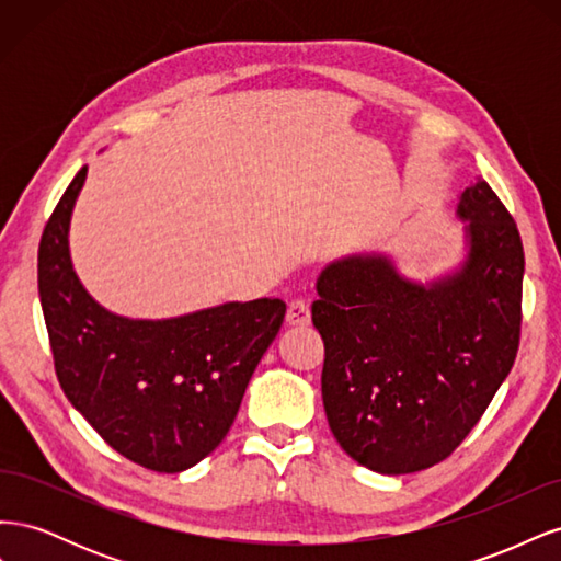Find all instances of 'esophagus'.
Here are the masks:
<instances>
[{"label": "esophagus", "instance_id": "1", "mask_svg": "<svg viewBox=\"0 0 561 561\" xmlns=\"http://www.w3.org/2000/svg\"><path fill=\"white\" fill-rule=\"evenodd\" d=\"M285 320L290 322V325H309V322H311L309 301L307 299H293L290 307H287Z\"/></svg>", "mask_w": 561, "mask_h": 561}]
</instances>
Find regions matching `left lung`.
<instances>
[{"instance_id":"obj_1","label":"left lung","mask_w":561,"mask_h":561,"mask_svg":"<svg viewBox=\"0 0 561 561\" xmlns=\"http://www.w3.org/2000/svg\"><path fill=\"white\" fill-rule=\"evenodd\" d=\"M456 215L468 254L449 276L423 285L383 254H353L316 283L330 431L353 461L381 474L445 461L517 358L524 248L515 219L484 180L466 186Z\"/></svg>"}]
</instances>
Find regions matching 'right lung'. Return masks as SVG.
Returning a JSON list of instances; mask_svg holds the SVG:
<instances>
[{"mask_svg":"<svg viewBox=\"0 0 561 561\" xmlns=\"http://www.w3.org/2000/svg\"><path fill=\"white\" fill-rule=\"evenodd\" d=\"M87 165L67 186L39 243V299L67 400L128 461L182 472L206 458L239 414L285 301H227L165 320L110 313L70 260V217Z\"/></svg>","mask_w":561,"mask_h":561,"instance_id":"right-lung-1","label":"right lung"}]
</instances>
